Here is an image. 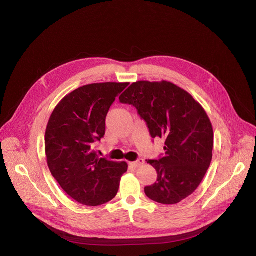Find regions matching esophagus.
I'll return each instance as SVG.
<instances>
[{
  "mask_svg": "<svg viewBox=\"0 0 256 256\" xmlns=\"http://www.w3.org/2000/svg\"><path fill=\"white\" fill-rule=\"evenodd\" d=\"M143 164H144V160H143V159H138V160L135 161V162H130V165L134 166V168H139V166H141V165H143Z\"/></svg>",
  "mask_w": 256,
  "mask_h": 256,
  "instance_id": "34e87169",
  "label": "esophagus"
}]
</instances>
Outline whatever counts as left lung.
I'll return each mask as SVG.
<instances>
[{
    "label": "left lung",
    "mask_w": 256,
    "mask_h": 256,
    "mask_svg": "<svg viewBox=\"0 0 256 256\" xmlns=\"http://www.w3.org/2000/svg\"><path fill=\"white\" fill-rule=\"evenodd\" d=\"M146 122L154 139L164 140L165 154L146 160L157 170V182L144 188L154 202L178 204L201 184L212 159L214 130L194 97L170 82H137L119 97Z\"/></svg>",
    "instance_id": "obj_1"
}]
</instances>
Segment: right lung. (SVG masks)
Returning a JSON list of instances; mask_svg holds the SVG:
<instances>
[{"label": "right lung", "instance_id": "add662e5", "mask_svg": "<svg viewBox=\"0 0 256 256\" xmlns=\"http://www.w3.org/2000/svg\"><path fill=\"white\" fill-rule=\"evenodd\" d=\"M128 82H104L76 88L62 99L49 119L45 150L49 170L66 194L86 206L113 200L126 162L99 158L95 143L106 132V118Z\"/></svg>", "mask_w": 256, "mask_h": 256}]
</instances>
